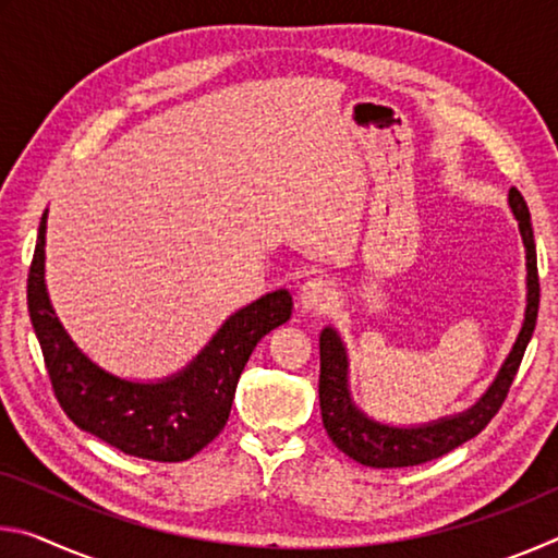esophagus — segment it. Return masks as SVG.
Masks as SVG:
<instances>
[{"label": "esophagus", "instance_id": "34e87169", "mask_svg": "<svg viewBox=\"0 0 558 558\" xmlns=\"http://www.w3.org/2000/svg\"><path fill=\"white\" fill-rule=\"evenodd\" d=\"M337 292L332 282L325 278H310L305 286L300 288V305L307 310V313H327L329 307L335 305Z\"/></svg>", "mask_w": 558, "mask_h": 558}]
</instances>
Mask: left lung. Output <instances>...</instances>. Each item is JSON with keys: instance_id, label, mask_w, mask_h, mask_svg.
Here are the masks:
<instances>
[{"instance_id": "obj_1", "label": "left lung", "mask_w": 558, "mask_h": 558, "mask_svg": "<svg viewBox=\"0 0 558 558\" xmlns=\"http://www.w3.org/2000/svg\"><path fill=\"white\" fill-rule=\"evenodd\" d=\"M509 206L519 221L522 241L526 248V315L524 327L517 337L512 354L507 356L502 372L489 386V391L480 399L470 411L456 415V418H442L421 428H389L374 423L364 413L354 409L347 391V354L339 342L335 329H323L319 335V411L327 436L335 446L366 468H413L442 458L446 452L456 450L462 442L475 438L497 411L502 409L512 381L522 364L529 339L536 327L539 315V270H536V243L532 231V219L524 196L519 189H509Z\"/></svg>"}]
</instances>
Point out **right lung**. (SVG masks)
<instances>
[{"label":"right lung","mask_w":558,"mask_h":558,"mask_svg":"<svg viewBox=\"0 0 558 558\" xmlns=\"http://www.w3.org/2000/svg\"><path fill=\"white\" fill-rule=\"evenodd\" d=\"M46 214L36 239L26 302L39 337L51 389L63 413L125 456L179 462L196 456L229 421L235 384L256 344L288 323L292 298L276 290L226 319L189 369L162 384H135L106 374L63 332L44 286Z\"/></svg>","instance_id":"add662e5"}]
</instances>
